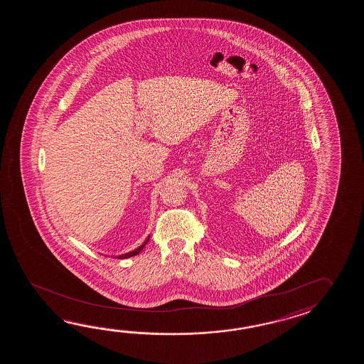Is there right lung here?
Here are the masks:
<instances>
[{
  "mask_svg": "<svg viewBox=\"0 0 364 364\" xmlns=\"http://www.w3.org/2000/svg\"><path fill=\"white\" fill-rule=\"evenodd\" d=\"M148 240H149V237H148L147 240H146V242H144V243H143L140 247L136 248V250H134V251H130V252H127V254H124V255L118 256V259H127V257H132V256L138 255L140 251L144 248V246L147 245Z\"/></svg>",
  "mask_w": 364,
  "mask_h": 364,
  "instance_id": "right-lung-1",
  "label": "right lung"
}]
</instances>
